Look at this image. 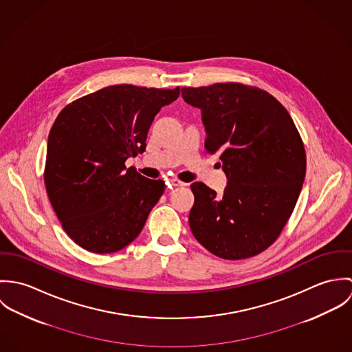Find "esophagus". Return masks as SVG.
Wrapping results in <instances>:
<instances>
[{"mask_svg":"<svg viewBox=\"0 0 352 352\" xmlns=\"http://www.w3.org/2000/svg\"><path fill=\"white\" fill-rule=\"evenodd\" d=\"M170 184H172L173 187H186V186H187V183H184V182H182V180H179V179H172V180H170Z\"/></svg>","mask_w":352,"mask_h":352,"instance_id":"1","label":"esophagus"}]
</instances>
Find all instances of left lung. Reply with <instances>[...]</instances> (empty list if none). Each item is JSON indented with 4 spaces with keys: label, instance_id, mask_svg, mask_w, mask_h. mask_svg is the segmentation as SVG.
<instances>
[{
    "label": "left lung",
    "instance_id": "8db88e82",
    "mask_svg": "<svg viewBox=\"0 0 352 352\" xmlns=\"http://www.w3.org/2000/svg\"><path fill=\"white\" fill-rule=\"evenodd\" d=\"M182 96L201 108L204 148L219 154L228 177L222 197L201 182L191 184L192 234L226 260L265 251L287 223L305 180L306 154L290 113L268 92L240 82L183 88Z\"/></svg>",
    "mask_w": 352,
    "mask_h": 352
}]
</instances>
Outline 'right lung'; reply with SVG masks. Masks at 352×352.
I'll return each mask as SVG.
<instances>
[{"mask_svg":"<svg viewBox=\"0 0 352 352\" xmlns=\"http://www.w3.org/2000/svg\"><path fill=\"white\" fill-rule=\"evenodd\" d=\"M179 95V87L112 85L67 104L56 116L45 184L63 230L81 248L120 251L141 233L165 183L124 162L145 151L154 116Z\"/></svg>","mask_w":352,"mask_h":352,"instance_id":"right-lung-1","label":"right lung"}]
</instances>
